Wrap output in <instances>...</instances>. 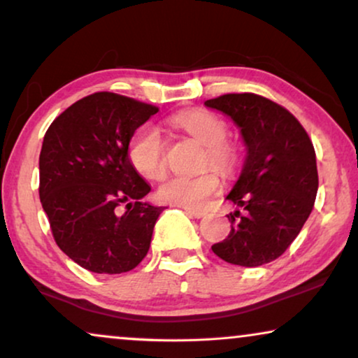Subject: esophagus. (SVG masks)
Listing matches in <instances>:
<instances>
[{
	"label": "esophagus",
	"mask_w": 358,
	"mask_h": 358,
	"mask_svg": "<svg viewBox=\"0 0 358 358\" xmlns=\"http://www.w3.org/2000/svg\"><path fill=\"white\" fill-rule=\"evenodd\" d=\"M184 210L189 217H194V218H202L205 215L203 210H192V208H184Z\"/></svg>",
	"instance_id": "obj_1"
}]
</instances>
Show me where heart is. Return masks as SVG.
I'll return each mask as SVG.
<instances>
[{
	"instance_id": "b5f03b06",
	"label": "heart",
	"mask_w": 358,
	"mask_h": 358,
	"mask_svg": "<svg viewBox=\"0 0 358 358\" xmlns=\"http://www.w3.org/2000/svg\"><path fill=\"white\" fill-rule=\"evenodd\" d=\"M171 125L185 131L207 146L203 169H215L223 176L233 174L238 156L233 145L228 143V127L223 119L203 109H185L171 117ZM127 156L136 173L148 180H158L166 174V150L158 130L143 127L136 130L127 146ZM220 187V179L213 171L194 178H171L159 185L158 199L176 207L202 208L210 195Z\"/></svg>"
}]
</instances>
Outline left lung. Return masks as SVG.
Instances as JSON below:
<instances>
[{"label":"left lung","instance_id":"left-lung-1","mask_svg":"<svg viewBox=\"0 0 358 358\" xmlns=\"http://www.w3.org/2000/svg\"><path fill=\"white\" fill-rule=\"evenodd\" d=\"M205 106L229 115L248 156L228 200L244 208L227 215L231 229L212 246L234 266L257 267L287 251L310 217L317 192L316 153L310 136L285 107L252 92L223 94Z\"/></svg>","mask_w":358,"mask_h":358}]
</instances>
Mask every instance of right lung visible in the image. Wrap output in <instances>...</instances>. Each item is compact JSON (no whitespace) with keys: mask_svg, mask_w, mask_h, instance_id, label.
I'll return each mask as SVG.
<instances>
[{"mask_svg":"<svg viewBox=\"0 0 358 358\" xmlns=\"http://www.w3.org/2000/svg\"><path fill=\"white\" fill-rule=\"evenodd\" d=\"M158 110L131 97L94 92L62 112L43 136V212L57 246L86 271L129 272L148 252L164 207L141 202L151 187L131 168L127 146Z\"/></svg>","mask_w":358,"mask_h":358,"instance_id":"right-lung-1","label":"right lung"}]
</instances>
